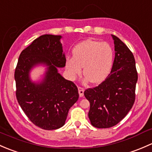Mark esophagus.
Masks as SVG:
<instances>
[{"label": "esophagus", "mask_w": 152, "mask_h": 152, "mask_svg": "<svg viewBox=\"0 0 152 152\" xmlns=\"http://www.w3.org/2000/svg\"><path fill=\"white\" fill-rule=\"evenodd\" d=\"M78 90H79V94L80 97H83L84 96V92H85V89L83 87H78Z\"/></svg>", "instance_id": "1"}]
</instances>
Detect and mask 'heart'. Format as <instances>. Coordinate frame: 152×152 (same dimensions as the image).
<instances>
[{
  "instance_id": "obj_1",
  "label": "heart",
  "mask_w": 152,
  "mask_h": 152,
  "mask_svg": "<svg viewBox=\"0 0 152 152\" xmlns=\"http://www.w3.org/2000/svg\"><path fill=\"white\" fill-rule=\"evenodd\" d=\"M114 62V51L107 42L87 39L73 49V57L68 58L65 67L69 76L74 79L82 72L90 83L98 85L107 79Z\"/></svg>"
}]
</instances>
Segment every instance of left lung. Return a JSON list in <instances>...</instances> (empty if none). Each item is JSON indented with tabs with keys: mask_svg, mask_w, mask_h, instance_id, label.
<instances>
[{
	"mask_svg": "<svg viewBox=\"0 0 152 152\" xmlns=\"http://www.w3.org/2000/svg\"><path fill=\"white\" fill-rule=\"evenodd\" d=\"M115 59L110 73L98 87L84 94L90 102L88 117L96 128H110L128 114L135 99L137 73L131 50L115 35Z\"/></svg>",
	"mask_w": 152,
	"mask_h": 152,
	"instance_id": "1",
	"label": "left lung"
}]
</instances>
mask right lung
Listing matches in <instances>:
<instances>
[{"label":"right lung","instance_id":"add662e5","mask_svg":"<svg viewBox=\"0 0 152 152\" xmlns=\"http://www.w3.org/2000/svg\"><path fill=\"white\" fill-rule=\"evenodd\" d=\"M62 38L44 34L34 39L21 52L15 72L18 103L32 123L45 130L63 126L69 110L79 99L77 87L58 72L66 62ZM39 66H45V71L33 81L30 72Z\"/></svg>","mask_w":152,"mask_h":152}]
</instances>
